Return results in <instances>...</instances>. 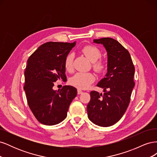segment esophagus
<instances>
[{"label": "esophagus", "mask_w": 157, "mask_h": 157, "mask_svg": "<svg viewBox=\"0 0 157 157\" xmlns=\"http://www.w3.org/2000/svg\"><path fill=\"white\" fill-rule=\"evenodd\" d=\"M82 92H83L81 90H80V89H78V90H77V94H81Z\"/></svg>", "instance_id": "1"}]
</instances>
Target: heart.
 I'll return each instance as SVG.
<instances>
[{
  "instance_id": "b5f03b06",
  "label": "heart",
  "mask_w": 157,
  "mask_h": 157,
  "mask_svg": "<svg viewBox=\"0 0 157 157\" xmlns=\"http://www.w3.org/2000/svg\"><path fill=\"white\" fill-rule=\"evenodd\" d=\"M82 52L86 58L92 61V67L96 72L102 73L106 70L107 63L105 59L100 58L101 51L97 46L91 44L86 45L82 48ZM73 53H69L65 57L64 67L69 72L73 70ZM95 78L94 75L92 73H78L70 79V83L78 88L85 89L94 82Z\"/></svg>"
}]
</instances>
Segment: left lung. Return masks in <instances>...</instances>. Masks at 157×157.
I'll return each instance as SVG.
<instances>
[{
    "mask_svg": "<svg viewBox=\"0 0 157 157\" xmlns=\"http://www.w3.org/2000/svg\"><path fill=\"white\" fill-rule=\"evenodd\" d=\"M94 42L102 44L107 50L108 72L97 85L103 88L104 94L90 92L88 117L95 124L107 127L119 121L129 105L135 85V67L129 52L117 40L107 37Z\"/></svg>",
    "mask_w": 157,
    "mask_h": 157,
    "instance_id": "obj_1",
    "label": "left lung"
}]
</instances>
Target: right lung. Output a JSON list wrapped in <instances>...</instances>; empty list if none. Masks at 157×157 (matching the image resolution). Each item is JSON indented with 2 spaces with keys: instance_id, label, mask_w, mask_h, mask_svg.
<instances>
[{
  "instance_id": "right-lung-1",
  "label": "right lung",
  "mask_w": 157,
  "mask_h": 157,
  "mask_svg": "<svg viewBox=\"0 0 157 157\" xmlns=\"http://www.w3.org/2000/svg\"><path fill=\"white\" fill-rule=\"evenodd\" d=\"M75 44V42H46L27 60L23 89L28 105L41 124L52 126L62 122L77 96V89L71 86L65 85L58 91L53 90L58 79H67L64 61Z\"/></svg>"
}]
</instances>
